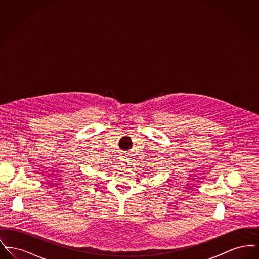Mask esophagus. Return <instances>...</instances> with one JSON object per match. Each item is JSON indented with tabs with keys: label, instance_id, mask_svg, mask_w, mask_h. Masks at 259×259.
Masks as SVG:
<instances>
[{
	"label": "esophagus",
	"instance_id": "34e87169",
	"mask_svg": "<svg viewBox=\"0 0 259 259\" xmlns=\"http://www.w3.org/2000/svg\"><path fill=\"white\" fill-rule=\"evenodd\" d=\"M131 158L128 155H123L120 157V164L125 167H129L131 165Z\"/></svg>",
	"mask_w": 259,
	"mask_h": 259
}]
</instances>
